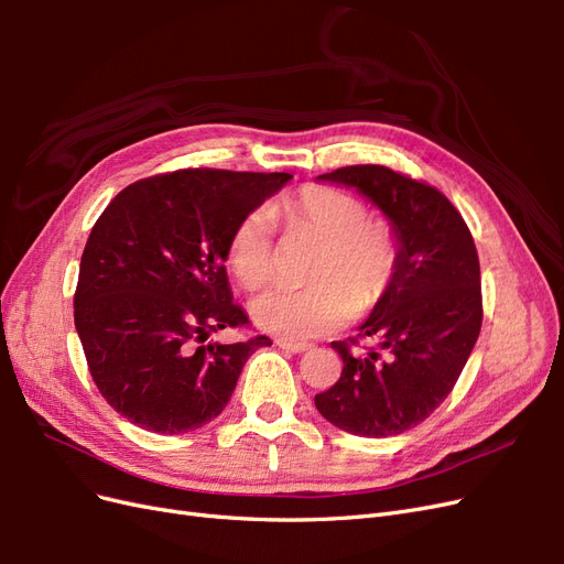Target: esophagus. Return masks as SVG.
Returning <instances> with one entry per match:
<instances>
[{"label":"esophagus","mask_w":564,"mask_h":564,"mask_svg":"<svg viewBox=\"0 0 564 564\" xmlns=\"http://www.w3.org/2000/svg\"><path fill=\"white\" fill-rule=\"evenodd\" d=\"M275 344L282 348V350H289V352H305L311 346L308 344H294V340H284V338H278Z\"/></svg>","instance_id":"1"}]
</instances>
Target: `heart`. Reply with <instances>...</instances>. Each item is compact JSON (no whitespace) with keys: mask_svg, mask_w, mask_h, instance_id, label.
Segmentation results:
<instances>
[{"mask_svg":"<svg viewBox=\"0 0 564 564\" xmlns=\"http://www.w3.org/2000/svg\"><path fill=\"white\" fill-rule=\"evenodd\" d=\"M289 235H308L317 249L308 286H272L251 303V317L268 334L308 340L332 334L357 311L377 305L398 270V240L381 220L367 218V204L327 185H305L275 204ZM228 263L247 289L272 275V230L263 212L247 214L228 242Z\"/></svg>","mask_w":564,"mask_h":564,"instance_id":"b5f03b06","label":"heart"}]
</instances>
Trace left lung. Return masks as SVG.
Here are the masks:
<instances>
[{
  "label": "left lung",
  "mask_w": 564,
  "mask_h": 564,
  "mask_svg": "<svg viewBox=\"0 0 564 564\" xmlns=\"http://www.w3.org/2000/svg\"><path fill=\"white\" fill-rule=\"evenodd\" d=\"M352 187L377 207L398 240V270L383 299L360 324L379 340L344 360L340 379L315 395L317 412L336 429L390 437L429 419L452 392L482 327L480 261L466 220L435 187L388 166H344L317 176Z\"/></svg>",
  "instance_id": "obj_1"
}]
</instances>
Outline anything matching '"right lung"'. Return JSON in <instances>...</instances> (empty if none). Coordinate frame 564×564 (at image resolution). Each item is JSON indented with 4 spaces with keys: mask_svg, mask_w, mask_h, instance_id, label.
<instances>
[{
    "mask_svg": "<svg viewBox=\"0 0 564 564\" xmlns=\"http://www.w3.org/2000/svg\"><path fill=\"white\" fill-rule=\"evenodd\" d=\"M292 174L183 169L135 181L100 214L79 263L75 327L115 412L178 435L224 412L256 348L209 336L249 322L226 261L235 226Z\"/></svg>",
    "mask_w": 564,
    "mask_h": 564,
    "instance_id": "obj_1",
    "label": "right lung"
}]
</instances>
